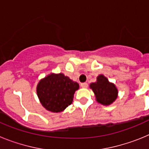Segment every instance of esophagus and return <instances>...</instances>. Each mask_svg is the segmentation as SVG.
Listing matches in <instances>:
<instances>
[{
  "mask_svg": "<svg viewBox=\"0 0 149 149\" xmlns=\"http://www.w3.org/2000/svg\"><path fill=\"white\" fill-rule=\"evenodd\" d=\"M81 86L82 88H87L88 87V84L86 83H82L81 84Z\"/></svg>",
  "mask_w": 149,
  "mask_h": 149,
  "instance_id": "34e87169",
  "label": "esophagus"
}]
</instances>
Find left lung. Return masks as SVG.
Returning a JSON list of instances; mask_svg holds the SVG:
<instances>
[{
  "instance_id": "left-lung-1",
  "label": "left lung",
  "mask_w": 149,
  "mask_h": 149,
  "mask_svg": "<svg viewBox=\"0 0 149 149\" xmlns=\"http://www.w3.org/2000/svg\"><path fill=\"white\" fill-rule=\"evenodd\" d=\"M89 88L93 91L96 101L104 106L112 104L118 98L116 86L103 74L98 75L95 82L89 84Z\"/></svg>"
}]
</instances>
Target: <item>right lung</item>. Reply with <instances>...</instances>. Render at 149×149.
Wrapping results in <instances>:
<instances>
[{
	"instance_id": "right-lung-1",
	"label": "right lung",
	"mask_w": 149,
	"mask_h": 149,
	"mask_svg": "<svg viewBox=\"0 0 149 149\" xmlns=\"http://www.w3.org/2000/svg\"><path fill=\"white\" fill-rule=\"evenodd\" d=\"M79 84L64 74L51 73L41 79L36 93L41 104L48 111L60 113L72 103Z\"/></svg>"
}]
</instances>
